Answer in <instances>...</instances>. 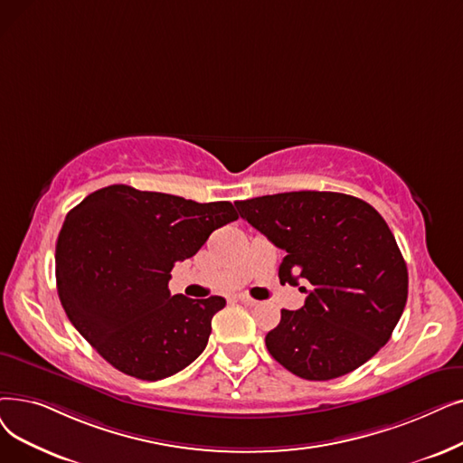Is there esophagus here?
<instances>
[{"label":"esophagus","mask_w":463,"mask_h":463,"mask_svg":"<svg viewBox=\"0 0 463 463\" xmlns=\"http://www.w3.org/2000/svg\"><path fill=\"white\" fill-rule=\"evenodd\" d=\"M238 300L242 305H246V307H257L259 305V300H255V298H251L250 295H238Z\"/></svg>","instance_id":"34e87169"}]
</instances>
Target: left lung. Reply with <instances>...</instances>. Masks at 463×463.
Returning a JSON list of instances; mask_svg holds the SVG:
<instances>
[{
    "label": "left lung",
    "instance_id": "8db88e82",
    "mask_svg": "<svg viewBox=\"0 0 463 463\" xmlns=\"http://www.w3.org/2000/svg\"><path fill=\"white\" fill-rule=\"evenodd\" d=\"M240 217L286 251L281 284L308 288L305 307L281 310L265 336L293 374L331 380L355 371L384 346L405 310L409 272L382 215L365 200L295 191L234 203Z\"/></svg>",
    "mask_w": 463,
    "mask_h": 463
}]
</instances>
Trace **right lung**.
<instances>
[{"mask_svg": "<svg viewBox=\"0 0 463 463\" xmlns=\"http://www.w3.org/2000/svg\"><path fill=\"white\" fill-rule=\"evenodd\" d=\"M238 213L231 203L109 185L68 215L56 240V288L73 327L120 373L163 380L204 352L223 297L170 295L175 263Z\"/></svg>", "mask_w": 463, "mask_h": 463, "instance_id": "1", "label": "right lung"}]
</instances>
